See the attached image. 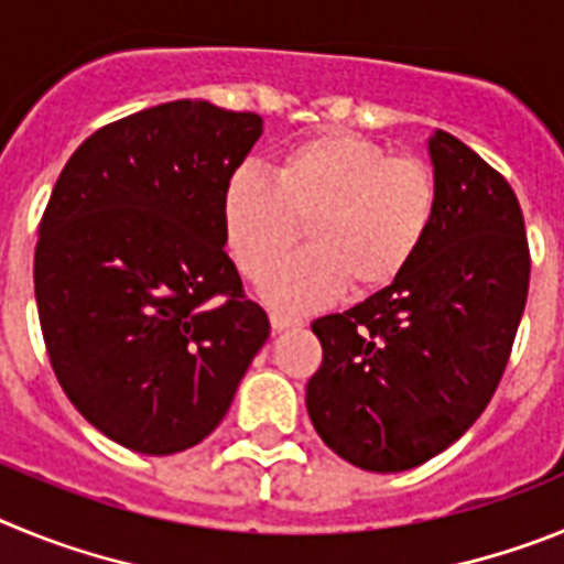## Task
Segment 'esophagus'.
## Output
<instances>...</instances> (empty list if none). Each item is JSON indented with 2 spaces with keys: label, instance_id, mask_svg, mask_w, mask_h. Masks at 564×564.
I'll return each mask as SVG.
<instances>
[{
  "label": "esophagus",
  "instance_id": "esophagus-1",
  "mask_svg": "<svg viewBox=\"0 0 564 564\" xmlns=\"http://www.w3.org/2000/svg\"><path fill=\"white\" fill-rule=\"evenodd\" d=\"M302 322H299L296 316H288V313H271V327L273 333H282V330H291V327H299Z\"/></svg>",
  "mask_w": 564,
  "mask_h": 564
}]
</instances>
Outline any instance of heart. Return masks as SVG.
<instances>
[{
  "label": "heart",
  "mask_w": 564,
  "mask_h": 564,
  "mask_svg": "<svg viewBox=\"0 0 564 564\" xmlns=\"http://www.w3.org/2000/svg\"><path fill=\"white\" fill-rule=\"evenodd\" d=\"M435 174L417 158L330 129L296 143L273 181L239 169L223 192V231L246 276H265L305 225L312 248L268 274L262 296L282 311H313L341 293L392 285L430 237Z\"/></svg>",
  "instance_id": "1"
}]
</instances>
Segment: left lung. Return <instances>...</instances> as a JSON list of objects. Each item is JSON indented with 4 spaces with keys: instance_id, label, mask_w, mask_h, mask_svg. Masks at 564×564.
I'll use <instances>...</instances> for the list:
<instances>
[{
    "instance_id": "8db88e82",
    "label": "left lung",
    "mask_w": 564,
    "mask_h": 564,
    "mask_svg": "<svg viewBox=\"0 0 564 564\" xmlns=\"http://www.w3.org/2000/svg\"><path fill=\"white\" fill-rule=\"evenodd\" d=\"M430 158L437 208L412 265L311 325L325 358L307 415L338 457L378 475L441 455L482 415L528 299L525 223L506 177L443 129Z\"/></svg>"
}]
</instances>
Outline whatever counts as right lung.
Segmentation results:
<instances>
[{
  "instance_id": "add662e5",
  "label": "right lung",
  "mask_w": 564,
  "mask_h": 564,
  "mask_svg": "<svg viewBox=\"0 0 564 564\" xmlns=\"http://www.w3.org/2000/svg\"><path fill=\"white\" fill-rule=\"evenodd\" d=\"M257 112L172 101L89 134L39 226L36 305L78 412L141 455L197 446L268 341L226 253L223 192Z\"/></svg>"
}]
</instances>
